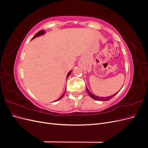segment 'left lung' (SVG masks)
Segmentation results:
<instances>
[{
    "label": "left lung",
    "mask_w": 148,
    "mask_h": 148,
    "mask_svg": "<svg viewBox=\"0 0 148 148\" xmlns=\"http://www.w3.org/2000/svg\"><path fill=\"white\" fill-rule=\"evenodd\" d=\"M86 91H87V92H88V95H89V96H90L91 97H92V99H95V100H97V101H109V99H110L111 98H112L113 97H114L116 95H117V94L119 92H117V93H115V94H114V95H112L111 96H109V97H99V96H95V95H92V94L89 91V90H88V89L86 88Z\"/></svg>",
    "instance_id": "1"
}]
</instances>
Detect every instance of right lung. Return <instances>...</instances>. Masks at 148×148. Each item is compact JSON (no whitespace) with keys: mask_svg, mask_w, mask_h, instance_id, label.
I'll return each instance as SVG.
<instances>
[{"mask_svg":"<svg viewBox=\"0 0 148 148\" xmlns=\"http://www.w3.org/2000/svg\"><path fill=\"white\" fill-rule=\"evenodd\" d=\"M44 33H45V31L44 30H41V31H39L38 33H37L36 34H35V36H34L32 38V39H34L35 38H36V37H38V36H41V35H43ZM71 70H70L69 72V73H68V75H66V78H68L69 77V75L71 74ZM65 91H66V89H65ZM65 92L63 93V95H62L60 97H59V99H58L57 100H56V101H59V100H60V99H61L62 97H63V96H64V95H65Z\"/></svg>","mask_w":148,"mask_h":148,"instance_id":"add662e5","label":"right lung"}]
</instances>
